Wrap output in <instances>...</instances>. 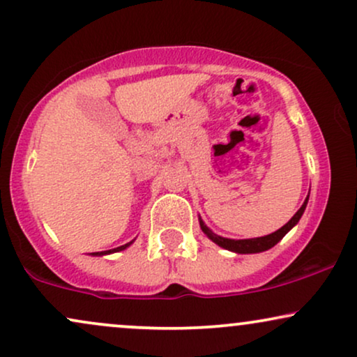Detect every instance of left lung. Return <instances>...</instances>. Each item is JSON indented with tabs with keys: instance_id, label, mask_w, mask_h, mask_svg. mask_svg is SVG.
Returning a JSON list of instances; mask_svg holds the SVG:
<instances>
[{
	"instance_id": "obj_1",
	"label": "left lung",
	"mask_w": 357,
	"mask_h": 357,
	"mask_svg": "<svg viewBox=\"0 0 357 357\" xmlns=\"http://www.w3.org/2000/svg\"><path fill=\"white\" fill-rule=\"evenodd\" d=\"M307 200H310V193H307L305 204L301 205V208L298 210L296 213L293 215V218L289 220L286 225H283L280 228V230L270 233V235H265V236H258V238H245V240H231V238H223V236L217 235V233H213L210 230L208 227L205 225V222L199 217V222H200V228L202 231L205 233L206 236H208L210 240L213 241V243H217L218 246H222V248L228 250V252H233V253H240V255H248V253H261V252H266V250H270L275 246L278 241L283 238V236L288 233L291 228L296 225L298 222H300V218L303 217V213H305L306 210V205H307Z\"/></svg>"
}]
</instances>
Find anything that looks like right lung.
<instances>
[{
  "label": "right lung",
  "mask_w": 357,
  "mask_h": 357,
  "mask_svg": "<svg viewBox=\"0 0 357 357\" xmlns=\"http://www.w3.org/2000/svg\"><path fill=\"white\" fill-rule=\"evenodd\" d=\"M132 243H134V240L129 241V243L122 245V246H117V248H114V250H107V252H96V253H91V255H92V257H104V255H111V253H116V252H122V250H126L127 246H130Z\"/></svg>",
  "instance_id": "add662e5"
}]
</instances>
